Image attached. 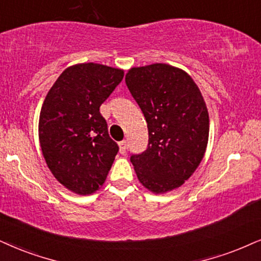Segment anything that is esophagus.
Wrapping results in <instances>:
<instances>
[{"mask_svg": "<svg viewBox=\"0 0 261 261\" xmlns=\"http://www.w3.org/2000/svg\"><path fill=\"white\" fill-rule=\"evenodd\" d=\"M126 148H127V142L126 141H121L119 142V149H120V153L121 154H125L126 153Z\"/></svg>", "mask_w": 261, "mask_h": 261, "instance_id": "1", "label": "esophagus"}]
</instances>
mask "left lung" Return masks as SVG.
<instances>
[{
	"mask_svg": "<svg viewBox=\"0 0 261 261\" xmlns=\"http://www.w3.org/2000/svg\"><path fill=\"white\" fill-rule=\"evenodd\" d=\"M125 82L149 135L147 149L130 158L138 180L155 194L176 189L195 172L208 142L200 89L187 72L166 64L131 68Z\"/></svg>",
	"mask_w": 261,
	"mask_h": 261,
	"instance_id": "obj_1",
	"label": "left lung"
}]
</instances>
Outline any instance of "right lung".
Here are the masks:
<instances>
[{"instance_id":"right-lung-1","label":"right lung","mask_w":261,"mask_h":261,"mask_svg":"<svg viewBox=\"0 0 261 261\" xmlns=\"http://www.w3.org/2000/svg\"><path fill=\"white\" fill-rule=\"evenodd\" d=\"M123 77V70L94 62L71 66L43 102L38 124L43 156L59 182L79 195L105 183L119 150L100 106Z\"/></svg>"}]
</instances>
